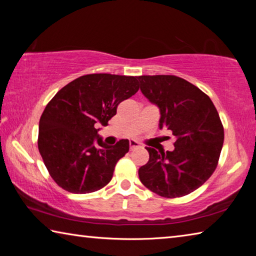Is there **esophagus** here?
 <instances>
[{
  "mask_svg": "<svg viewBox=\"0 0 256 256\" xmlns=\"http://www.w3.org/2000/svg\"><path fill=\"white\" fill-rule=\"evenodd\" d=\"M138 148H140V144H138V142H136V141H131L130 142V150H134V149H138Z\"/></svg>",
  "mask_w": 256,
  "mask_h": 256,
  "instance_id": "34e87169",
  "label": "esophagus"
}]
</instances>
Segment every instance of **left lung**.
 <instances>
[{"instance_id": "left-lung-1", "label": "left lung", "mask_w": 256, "mask_h": 256, "mask_svg": "<svg viewBox=\"0 0 256 256\" xmlns=\"http://www.w3.org/2000/svg\"><path fill=\"white\" fill-rule=\"evenodd\" d=\"M141 92L160 110L159 128L175 136L172 151L146 146L149 162L138 170L141 183L167 198L185 196L200 188L218 166L224 126L216 108L190 82L176 76H140Z\"/></svg>"}]
</instances>
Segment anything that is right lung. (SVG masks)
Instances as JSON below:
<instances>
[{"instance_id":"obj_1","label":"right lung","mask_w":256,"mask_h":256,"mask_svg":"<svg viewBox=\"0 0 256 256\" xmlns=\"http://www.w3.org/2000/svg\"><path fill=\"white\" fill-rule=\"evenodd\" d=\"M138 90V76L94 73L71 81L50 99L40 120L38 150L60 188L86 194L110 183L130 144L106 146L97 128L106 126L120 102Z\"/></svg>"}]
</instances>
